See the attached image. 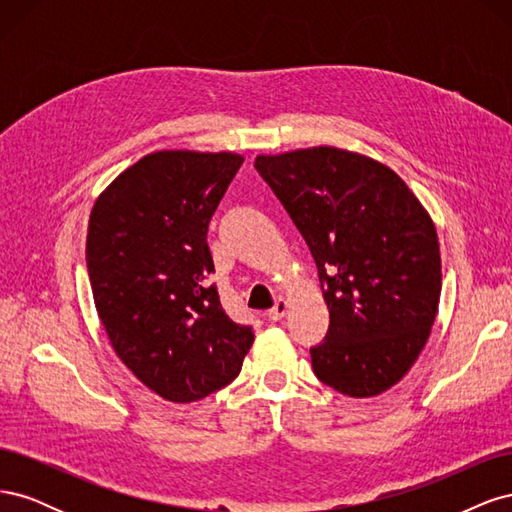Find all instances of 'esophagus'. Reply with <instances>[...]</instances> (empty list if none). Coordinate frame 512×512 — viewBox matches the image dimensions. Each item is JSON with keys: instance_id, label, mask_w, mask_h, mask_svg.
Returning <instances> with one entry per match:
<instances>
[{"instance_id": "obj_1", "label": "esophagus", "mask_w": 512, "mask_h": 512, "mask_svg": "<svg viewBox=\"0 0 512 512\" xmlns=\"http://www.w3.org/2000/svg\"><path fill=\"white\" fill-rule=\"evenodd\" d=\"M286 312H288V301L284 297H280L275 301V305L269 309L267 316H269V320L277 322V320H282L286 316Z\"/></svg>"}]
</instances>
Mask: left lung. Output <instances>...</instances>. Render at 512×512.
<instances>
[{
  "instance_id": "8db88e82",
  "label": "left lung",
  "mask_w": 512,
  "mask_h": 512,
  "mask_svg": "<svg viewBox=\"0 0 512 512\" xmlns=\"http://www.w3.org/2000/svg\"><path fill=\"white\" fill-rule=\"evenodd\" d=\"M312 252L329 331L309 350L314 374L337 393L389 391L425 348L442 290L440 243L429 213L395 170L361 153L309 147L258 156Z\"/></svg>"
}]
</instances>
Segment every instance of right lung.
Instances as JSON below:
<instances>
[{"mask_svg": "<svg viewBox=\"0 0 512 512\" xmlns=\"http://www.w3.org/2000/svg\"><path fill=\"white\" fill-rule=\"evenodd\" d=\"M243 156L156 151L98 196L87 271L113 350L147 389L190 404L241 371L252 327L232 322L207 282V228Z\"/></svg>", "mask_w": 512, "mask_h": 512, "instance_id": "right-lung-1", "label": "right lung"}]
</instances>
